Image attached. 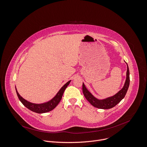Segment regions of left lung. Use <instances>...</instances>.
<instances>
[{
    "instance_id": "left-lung-1",
    "label": "left lung",
    "mask_w": 147,
    "mask_h": 147,
    "mask_svg": "<svg viewBox=\"0 0 147 147\" xmlns=\"http://www.w3.org/2000/svg\"><path fill=\"white\" fill-rule=\"evenodd\" d=\"M129 85V72L127 65V77L123 88L115 95L108 98L99 100L94 97L86 89L84 84H82V90L84 94L88 101L94 107L102 109H109L116 106L125 97Z\"/></svg>"
}]
</instances>
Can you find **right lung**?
I'll use <instances>...</instances> for the list:
<instances>
[{
    "label": "right lung",
    "instance_id": "obj_1",
    "mask_svg": "<svg viewBox=\"0 0 147 147\" xmlns=\"http://www.w3.org/2000/svg\"><path fill=\"white\" fill-rule=\"evenodd\" d=\"M71 82V80L68 81V82L65 84L61 88V89L59 90V92L57 93V94H56V96L54 97L53 99H52L50 101H49L47 103H44L42 104H34V103H30L28 101H27L26 100H25L24 99H23V97L19 94L18 92L16 90V93H17L18 96L19 97V100H20V102L22 103V104L26 107L27 109H28L29 110L34 111L35 113H47L50 111H51L52 110H53L59 103V102L61 101L62 97L63 95V93L68 86V85Z\"/></svg>",
    "mask_w": 147,
    "mask_h": 147
}]
</instances>
